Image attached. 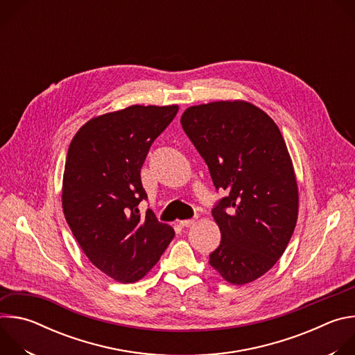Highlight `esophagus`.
Here are the masks:
<instances>
[{
  "label": "esophagus",
  "instance_id": "1",
  "mask_svg": "<svg viewBox=\"0 0 355 355\" xmlns=\"http://www.w3.org/2000/svg\"><path fill=\"white\" fill-rule=\"evenodd\" d=\"M195 222H196V218H193V219H185V220H181L180 225H181L182 227H189V226H192Z\"/></svg>",
  "mask_w": 355,
  "mask_h": 355
}]
</instances>
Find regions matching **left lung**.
Instances as JSON below:
<instances>
[{
	"label": "left lung",
	"mask_w": 355,
	"mask_h": 355,
	"mask_svg": "<svg viewBox=\"0 0 355 355\" xmlns=\"http://www.w3.org/2000/svg\"><path fill=\"white\" fill-rule=\"evenodd\" d=\"M181 125L205 160L216 189L212 209L222 234L209 264L233 285H244L274 267L297 220V184L275 122L245 101L189 107Z\"/></svg>",
	"instance_id": "8db88e82"
}]
</instances>
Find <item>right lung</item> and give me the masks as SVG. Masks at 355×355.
<instances>
[{
    "label": "right lung",
    "mask_w": 355,
    "mask_h": 355,
    "mask_svg": "<svg viewBox=\"0 0 355 355\" xmlns=\"http://www.w3.org/2000/svg\"><path fill=\"white\" fill-rule=\"evenodd\" d=\"M178 105H132L89 119L73 137L64 166L66 220L88 260L122 284L157 264L174 229L137 205L147 193L140 170Z\"/></svg>",
    "instance_id": "obj_1"
}]
</instances>
